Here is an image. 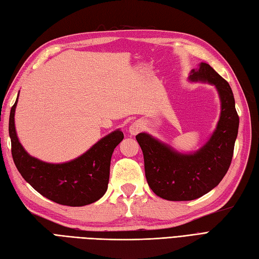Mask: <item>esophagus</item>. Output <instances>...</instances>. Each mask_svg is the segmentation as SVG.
I'll return each instance as SVG.
<instances>
[{
    "mask_svg": "<svg viewBox=\"0 0 259 259\" xmlns=\"http://www.w3.org/2000/svg\"><path fill=\"white\" fill-rule=\"evenodd\" d=\"M143 128H144V125H143V123H142L141 121L133 122V123L131 124V126H130V134H131V135H136V134H138V133L141 132Z\"/></svg>",
    "mask_w": 259,
    "mask_h": 259,
    "instance_id": "1",
    "label": "esophagus"
}]
</instances>
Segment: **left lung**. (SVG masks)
Listing matches in <instances>:
<instances>
[{"label": "left lung", "mask_w": 259, "mask_h": 259, "mask_svg": "<svg viewBox=\"0 0 259 259\" xmlns=\"http://www.w3.org/2000/svg\"><path fill=\"white\" fill-rule=\"evenodd\" d=\"M188 79L210 83L219 94L220 118L209 141L197 151L182 153L147 133L136 135L149 187L157 196L173 201L199 198L220 183L232 161L240 123L231 87L210 65L200 63Z\"/></svg>", "instance_id": "obj_1"}]
</instances>
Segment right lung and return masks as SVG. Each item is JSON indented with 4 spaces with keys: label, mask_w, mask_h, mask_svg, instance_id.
Listing matches in <instances>:
<instances>
[{
    "label": "right lung",
    "mask_w": 259,
    "mask_h": 259,
    "mask_svg": "<svg viewBox=\"0 0 259 259\" xmlns=\"http://www.w3.org/2000/svg\"><path fill=\"white\" fill-rule=\"evenodd\" d=\"M19 94V93H18ZM17 99L11 109L9 132L14 163L34 190L57 204L80 207L100 199L108 190L111 157L124 135L116 130L72 161L49 163L31 157L19 143L15 130Z\"/></svg>",
    "instance_id": "1"
}]
</instances>
